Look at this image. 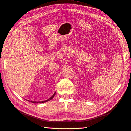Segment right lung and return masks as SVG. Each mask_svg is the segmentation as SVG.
<instances>
[{
    "mask_svg": "<svg viewBox=\"0 0 131 131\" xmlns=\"http://www.w3.org/2000/svg\"><path fill=\"white\" fill-rule=\"evenodd\" d=\"M56 94V93L54 94L53 95V96L52 97H50V98L49 99H48L47 100H46V101H42V102H35V101H31V102H32L33 103H44V102H48L49 101H50V100H51L52 99H53L54 98V96Z\"/></svg>",
    "mask_w": 131,
    "mask_h": 131,
    "instance_id": "add662e5",
    "label": "right lung"
}]
</instances>
